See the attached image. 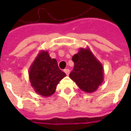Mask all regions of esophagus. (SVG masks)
<instances>
[{"label": "esophagus", "mask_w": 131, "mask_h": 131, "mask_svg": "<svg viewBox=\"0 0 131 131\" xmlns=\"http://www.w3.org/2000/svg\"><path fill=\"white\" fill-rule=\"evenodd\" d=\"M64 73L68 76L69 74V73H70V71H69V69H66L64 70Z\"/></svg>", "instance_id": "1"}]
</instances>
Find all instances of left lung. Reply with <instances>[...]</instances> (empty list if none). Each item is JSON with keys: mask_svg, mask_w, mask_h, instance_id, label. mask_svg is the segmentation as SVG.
I'll use <instances>...</instances> for the list:
<instances>
[{"mask_svg": "<svg viewBox=\"0 0 131 131\" xmlns=\"http://www.w3.org/2000/svg\"><path fill=\"white\" fill-rule=\"evenodd\" d=\"M74 69L69 74L70 79L85 93H93L104 80V69L89 48H81L72 57Z\"/></svg>", "mask_w": 131, "mask_h": 131, "instance_id": "1", "label": "left lung"}]
</instances>
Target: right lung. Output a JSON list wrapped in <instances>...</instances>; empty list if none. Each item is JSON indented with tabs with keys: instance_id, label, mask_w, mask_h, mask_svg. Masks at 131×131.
Wrapping results in <instances>:
<instances>
[{
	"instance_id": "right-lung-1",
	"label": "right lung",
	"mask_w": 131,
	"mask_h": 131,
	"mask_svg": "<svg viewBox=\"0 0 131 131\" xmlns=\"http://www.w3.org/2000/svg\"><path fill=\"white\" fill-rule=\"evenodd\" d=\"M29 77L35 92L43 97L54 93L57 84L65 73L60 70L55 59H52L48 51L41 50L30 66Z\"/></svg>"
}]
</instances>
